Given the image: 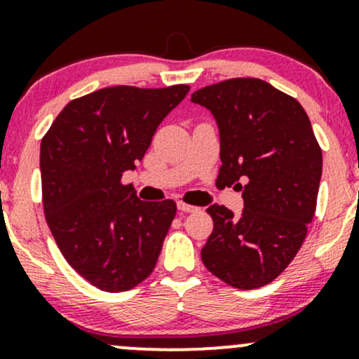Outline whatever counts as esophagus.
Returning a JSON list of instances; mask_svg holds the SVG:
<instances>
[{"mask_svg": "<svg viewBox=\"0 0 359 359\" xmlns=\"http://www.w3.org/2000/svg\"><path fill=\"white\" fill-rule=\"evenodd\" d=\"M178 209L181 212H196V210H200L198 207L190 205V203H184V202H178Z\"/></svg>", "mask_w": 359, "mask_h": 359, "instance_id": "obj_1", "label": "esophagus"}]
</instances>
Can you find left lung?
Instances as JSON below:
<instances>
[{"instance_id": "8db88e82", "label": "left lung", "mask_w": 359, "mask_h": 359, "mask_svg": "<svg viewBox=\"0 0 359 359\" xmlns=\"http://www.w3.org/2000/svg\"><path fill=\"white\" fill-rule=\"evenodd\" d=\"M221 133L217 181L243 191L245 209L207 212L214 231L202 248L209 272L236 289H257L284 272L317 209L322 149L302 104L260 79H229L191 94Z\"/></svg>"}]
</instances>
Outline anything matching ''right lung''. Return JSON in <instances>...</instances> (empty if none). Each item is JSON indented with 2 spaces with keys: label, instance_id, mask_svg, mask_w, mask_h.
Masks as SVG:
<instances>
[{
  "label": "right lung",
  "instance_id": "right-lung-1",
  "mask_svg": "<svg viewBox=\"0 0 359 359\" xmlns=\"http://www.w3.org/2000/svg\"><path fill=\"white\" fill-rule=\"evenodd\" d=\"M188 90L101 88L68 102L42 137L46 221L65 260L101 291L133 289L156 267L176 203L142 202L121 176Z\"/></svg>",
  "mask_w": 359,
  "mask_h": 359
}]
</instances>
